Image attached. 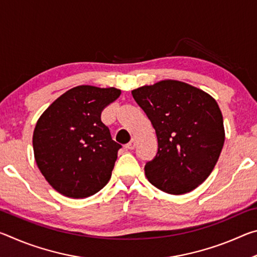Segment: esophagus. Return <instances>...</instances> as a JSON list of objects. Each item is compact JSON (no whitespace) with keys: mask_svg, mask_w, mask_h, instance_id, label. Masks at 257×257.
I'll return each mask as SVG.
<instances>
[{"mask_svg":"<svg viewBox=\"0 0 257 257\" xmlns=\"http://www.w3.org/2000/svg\"><path fill=\"white\" fill-rule=\"evenodd\" d=\"M135 146H136V139H132V141H130L129 143H128V144L127 145H125L124 147H125V149H127V150H130V151H132V150H134L135 149Z\"/></svg>","mask_w":257,"mask_h":257,"instance_id":"34e87169","label":"esophagus"}]
</instances>
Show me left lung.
I'll return each instance as SVG.
<instances>
[{"instance_id":"8db88e82","label":"left lung","mask_w":257,"mask_h":257,"mask_svg":"<svg viewBox=\"0 0 257 257\" xmlns=\"http://www.w3.org/2000/svg\"><path fill=\"white\" fill-rule=\"evenodd\" d=\"M132 94L158 136V153L145 165L147 179L168 194L194 190L211 175L223 147V118L216 101L178 80L139 87Z\"/></svg>"}]
</instances>
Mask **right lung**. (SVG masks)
<instances>
[{
	"label": "right lung",
	"instance_id": "right-lung-1",
	"mask_svg": "<svg viewBox=\"0 0 257 257\" xmlns=\"http://www.w3.org/2000/svg\"><path fill=\"white\" fill-rule=\"evenodd\" d=\"M120 89L82 85L55 99L34 130L35 160L47 182L60 194L85 198L105 186L121 145L102 122V111Z\"/></svg>",
	"mask_w": 257,
	"mask_h": 257
}]
</instances>
